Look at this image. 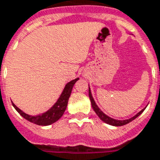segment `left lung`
I'll use <instances>...</instances> for the list:
<instances>
[{
  "mask_svg": "<svg viewBox=\"0 0 160 160\" xmlns=\"http://www.w3.org/2000/svg\"><path fill=\"white\" fill-rule=\"evenodd\" d=\"M89 97H90L91 103H92V108H93V110L95 111V113L98 115V117H99V118H100L103 122L107 123V124H108V125H111V126H124V125H126V124L130 123V122L132 121L133 119H135V118H136L138 116H140L141 114L142 113V111L144 110V108H143V109H142V110H141L137 115H135L134 117H132V118H129V119H126V120H116V119H113V118H109V117H108L107 115H105V114L103 113L102 110L98 108V106L96 105V103L94 102V100H93L92 96V93H91V91H90V89H89Z\"/></svg>",
  "mask_w": 160,
  "mask_h": 160,
  "instance_id": "obj_1",
  "label": "left lung"
}]
</instances>
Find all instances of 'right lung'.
Masks as SVG:
<instances>
[{
    "mask_svg": "<svg viewBox=\"0 0 160 160\" xmlns=\"http://www.w3.org/2000/svg\"><path fill=\"white\" fill-rule=\"evenodd\" d=\"M77 80H78V78H76L75 80H72L71 82L67 83L61 95L58 100V102L54 104V106L52 108H50L47 112L42 114V115L32 117V116H29L28 114L24 113L23 111H21L16 106L15 104L12 103V105L15 108L16 110L25 119L28 120L29 122L34 123V124L38 125V126L52 125L53 123H55L56 121H58L62 117V115L64 114L67 106H68V99L70 97L73 86Z\"/></svg>",
    "mask_w": 160,
    "mask_h": 160,
    "instance_id": "right-lung-1",
    "label": "right lung"
}]
</instances>
